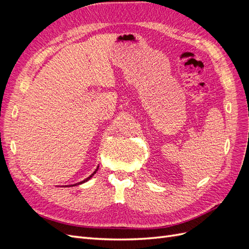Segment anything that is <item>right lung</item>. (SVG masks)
Wrapping results in <instances>:
<instances>
[{
  "instance_id": "1",
  "label": "right lung",
  "mask_w": 249,
  "mask_h": 249,
  "mask_svg": "<svg viewBox=\"0 0 249 249\" xmlns=\"http://www.w3.org/2000/svg\"><path fill=\"white\" fill-rule=\"evenodd\" d=\"M97 169H99V166H97V168L93 171V173H92V175H90V177H88L87 178H85L84 180H82V182H80V183H78V184H74V185H71V186H78V185H81V184H83V183H85V182H87V180H89L90 178H91L94 175H95V172L97 171ZM71 186H65V187H71Z\"/></svg>"
}]
</instances>
